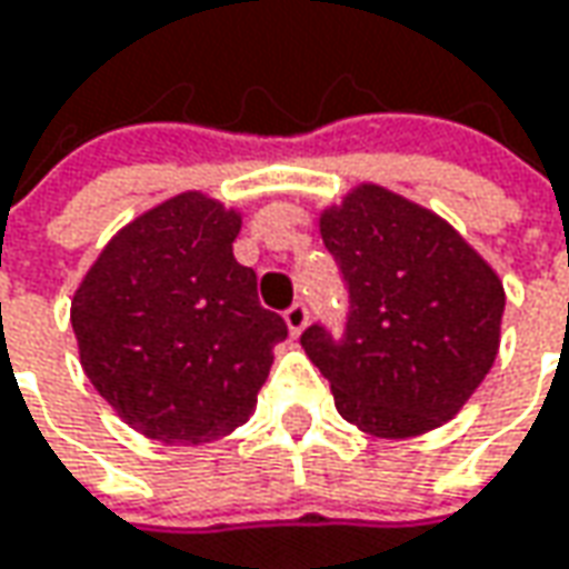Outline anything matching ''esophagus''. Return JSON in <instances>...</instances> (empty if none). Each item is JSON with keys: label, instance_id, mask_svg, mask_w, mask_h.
Returning <instances> with one entry per match:
<instances>
[{"label": "esophagus", "instance_id": "esophagus-1", "mask_svg": "<svg viewBox=\"0 0 569 569\" xmlns=\"http://www.w3.org/2000/svg\"><path fill=\"white\" fill-rule=\"evenodd\" d=\"M283 321L286 327H289V333H292V337H299L305 327H308V308H305L302 302H296L292 308H286Z\"/></svg>", "mask_w": 569, "mask_h": 569}]
</instances>
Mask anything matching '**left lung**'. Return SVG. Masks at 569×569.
Listing matches in <instances>:
<instances>
[{
	"label": "left lung",
	"instance_id": "obj_1",
	"mask_svg": "<svg viewBox=\"0 0 569 569\" xmlns=\"http://www.w3.org/2000/svg\"><path fill=\"white\" fill-rule=\"evenodd\" d=\"M321 239L349 286L346 333L302 346L337 412L375 438H419L460 412L498 359L503 283L435 210L362 182L321 210Z\"/></svg>",
	"mask_w": 569,
	"mask_h": 569
}]
</instances>
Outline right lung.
<instances>
[{"instance_id":"add662e5","label":"right lung","mask_w":569,"mask_h":569,"mask_svg":"<svg viewBox=\"0 0 569 569\" xmlns=\"http://www.w3.org/2000/svg\"><path fill=\"white\" fill-rule=\"evenodd\" d=\"M239 229V210L182 191L122 226L74 289L81 368L150 441H217L254 412L286 323L232 254Z\"/></svg>"}]
</instances>
